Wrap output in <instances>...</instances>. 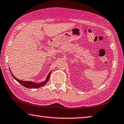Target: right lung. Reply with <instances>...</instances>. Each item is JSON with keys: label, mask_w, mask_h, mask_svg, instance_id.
Listing matches in <instances>:
<instances>
[{"label": "right lung", "mask_w": 124, "mask_h": 124, "mask_svg": "<svg viewBox=\"0 0 124 124\" xmlns=\"http://www.w3.org/2000/svg\"><path fill=\"white\" fill-rule=\"evenodd\" d=\"M10 73H11L12 76H13V77L15 78L17 82H19L20 84L22 85L24 87H26V88H38L41 87L42 86H44V85H45V84H46L49 79V77H50V73L51 72L49 73L48 75V76L46 78V80L44 82H42L41 83H39V84H37V83H35L33 82H29V81H23V80H21L20 79H18L16 78V77H15V76H13V75L12 74V73H11V70H10Z\"/></svg>", "instance_id": "1"}]
</instances>
